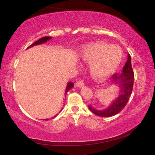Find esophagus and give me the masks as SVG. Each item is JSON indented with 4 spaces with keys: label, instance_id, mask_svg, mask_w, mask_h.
I'll return each mask as SVG.
<instances>
[{
    "label": "esophagus",
    "instance_id": "34e87169",
    "mask_svg": "<svg viewBox=\"0 0 155 155\" xmlns=\"http://www.w3.org/2000/svg\"><path fill=\"white\" fill-rule=\"evenodd\" d=\"M84 81H82V80H80V81H78L76 83V87H84Z\"/></svg>",
    "mask_w": 155,
    "mask_h": 155
}]
</instances>
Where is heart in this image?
<instances>
[{
  "instance_id": "b5f03b06",
  "label": "heart",
  "mask_w": 155,
  "mask_h": 155,
  "mask_svg": "<svg viewBox=\"0 0 155 155\" xmlns=\"http://www.w3.org/2000/svg\"><path fill=\"white\" fill-rule=\"evenodd\" d=\"M80 58L90 63V74L94 79L108 78L117 70L123 58L122 49L104 41L90 43L82 47Z\"/></svg>"
}]
</instances>
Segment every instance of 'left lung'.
<instances>
[{
  "mask_svg": "<svg viewBox=\"0 0 155 155\" xmlns=\"http://www.w3.org/2000/svg\"><path fill=\"white\" fill-rule=\"evenodd\" d=\"M134 74L131 65V57L128 54L127 62L120 74H115L112 78L113 84L119 87V96L106 109L97 110L90 105L89 108L92 113L99 117H110L120 112L127 104L133 91Z\"/></svg>",
  "mask_w": 155,
  "mask_h": 155,
  "instance_id": "obj_1",
  "label": "left lung"
}]
</instances>
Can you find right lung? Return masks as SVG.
Segmentation results:
<instances>
[{
  "label": "right lung",
  "mask_w": 155,
  "mask_h": 155,
  "mask_svg": "<svg viewBox=\"0 0 155 155\" xmlns=\"http://www.w3.org/2000/svg\"><path fill=\"white\" fill-rule=\"evenodd\" d=\"M51 38V37H49V36H45V37H43V38H40L39 40L37 41H35V43H33V44H31L30 47H28V48H31V47H34V46H36V45H39V44H42L44 43H46V42L47 41L50 40V39ZM73 87H74V84H73V82H68V83L67 84V87H66V89H65V96H66V94L67 92L69 91V90L71 89ZM56 117V116H55ZM54 118V117H52V119Z\"/></svg>",
  "instance_id": "right-lung-1"
}]
</instances>
